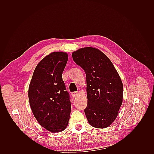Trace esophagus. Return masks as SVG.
Wrapping results in <instances>:
<instances>
[{"mask_svg": "<svg viewBox=\"0 0 154 154\" xmlns=\"http://www.w3.org/2000/svg\"><path fill=\"white\" fill-rule=\"evenodd\" d=\"M78 92H71V95H72L73 98H74V97H76V96L78 95Z\"/></svg>", "mask_w": 154, "mask_h": 154, "instance_id": "1", "label": "esophagus"}]
</instances>
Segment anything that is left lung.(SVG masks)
Segmentation results:
<instances>
[{"label": "left lung", "instance_id": "left-lung-1", "mask_svg": "<svg viewBox=\"0 0 154 154\" xmlns=\"http://www.w3.org/2000/svg\"><path fill=\"white\" fill-rule=\"evenodd\" d=\"M72 57L86 74L88 100L84 111L88 123L97 128L108 127L118 116L123 102L119 75L109 58L97 49L82 48Z\"/></svg>", "mask_w": 154, "mask_h": 154}]
</instances>
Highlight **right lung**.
<instances>
[{
    "label": "right lung",
    "mask_w": 154,
    "mask_h": 154,
    "mask_svg": "<svg viewBox=\"0 0 154 154\" xmlns=\"http://www.w3.org/2000/svg\"><path fill=\"white\" fill-rule=\"evenodd\" d=\"M68 54L53 52L37 65L30 82L29 101L37 122L52 132L67 127L71 110L69 92L62 80Z\"/></svg>",
    "instance_id": "obj_1"
}]
</instances>
